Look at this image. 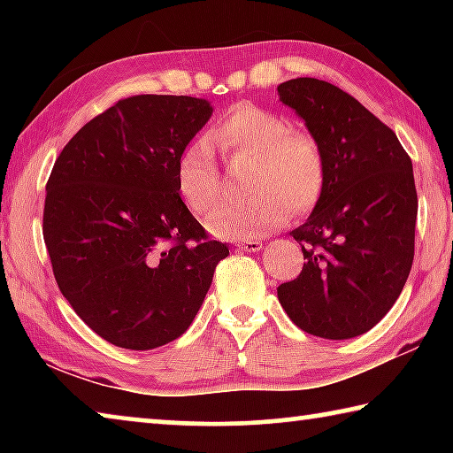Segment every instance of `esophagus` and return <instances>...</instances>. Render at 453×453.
I'll return each mask as SVG.
<instances>
[{
  "label": "esophagus",
  "instance_id": "1",
  "mask_svg": "<svg viewBox=\"0 0 453 453\" xmlns=\"http://www.w3.org/2000/svg\"><path fill=\"white\" fill-rule=\"evenodd\" d=\"M235 248L240 251H259V250H262V242H259V240H243V242H237Z\"/></svg>",
  "mask_w": 453,
  "mask_h": 453
}]
</instances>
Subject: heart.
<instances>
[{"label": "heart", "mask_w": 453, "mask_h": 453, "mask_svg": "<svg viewBox=\"0 0 453 453\" xmlns=\"http://www.w3.org/2000/svg\"><path fill=\"white\" fill-rule=\"evenodd\" d=\"M208 140L227 157H250V197L213 210L208 229L226 240H248L286 224L291 213L316 208L326 188V156L318 137L296 129L265 107L237 104L213 124ZM175 183L194 213L210 211L221 194V175L208 142H189L175 162Z\"/></svg>", "instance_id": "1"}]
</instances>
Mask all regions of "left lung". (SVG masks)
Here are the masks:
<instances>
[{"label":"left lung","instance_id":"left-lung-1","mask_svg":"<svg viewBox=\"0 0 453 453\" xmlns=\"http://www.w3.org/2000/svg\"><path fill=\"white\" fill-rule=\"evenodd\" d=\"M326 156V188L303 226V270L278 300L294 324L326 340L362 335L392 310L408 280L418 194L397 135L346 91L316 78L278 86Z\"/></svg>","mask_w":453,"mask_h":453}]
</instances>
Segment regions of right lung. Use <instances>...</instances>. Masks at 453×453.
I'll list each match as a JSON object with an SVG mask.
<instances>
[{
    "instance_id": "add662e5",
    "label": "right lung",
    "mask_w": 453,
    "mask_h": 453,
    "mask_svg": "<svg viewBox=\"0 0 453 453\" xmlns=\"http://www.w3.org/2000/svg\"><path fill=\"white\" fill-rule=\"evenodd\" d=\"M208 99H119L75 134L45 186L43 240L73 311L126 349H153L194 321L229 256L181 202L180 151L211 118Z\"/></svg>"
}]
</instances>
